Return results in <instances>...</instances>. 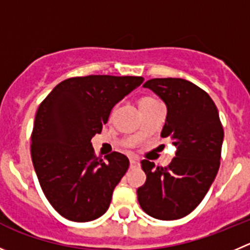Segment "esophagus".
Listing matches in <instances>:
<instances>
[{
  "label": "esophagus",
  "instance_id": "esophagus-1",
  "mask_svg": "<svg viewBox=\"0 0 250 250\" xmlns=\"http://www.w3.org/2000/svg\"><path fill=\"white\" fill-rule=\"evenodd\" d=\"M139 167H140L139 159L130 158V168H131V169H134V168H139Z\"/></svg>",
  "mask_w": 250,
  "mask_h": 250
}]
</instances>
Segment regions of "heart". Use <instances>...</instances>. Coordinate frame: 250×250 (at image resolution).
Listing matches in <instances>:
<instances>
[{"label":"heart","mask_w":250,"mask_h":250,"mask_svg":"<svg viewBox=\"0 0 250 250\" xmlns=\"http://www.w3.org/2000/svg\"><path fill=\"white\" fill-rule=\"evenodd\" d=\"M157 101H154L153 98H149V97H145V98L140 99V105H146V104H152L156 103Z\"/></svg>","instance_id":"b5f03b06"}]
</instances>
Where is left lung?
<instances>
[{
    "label": "left lung",
    "mask_w": 250,
    "mask_h": 250,
    "mask_svg": "<svg viewBox=\"0 0 250 250\" xmlns=\"http://www.w3.org/2000/svg\"><path fill=\"white\" fill-rule=\"evenodd\" d=\"M151 89L167 106L161 136L177 147L168 167L142 161L147 179L137 200L147 215L178 220L189 215L205 198L220 168L223 127L215 103L205 91L183 78H153Z\"/></svg>",
    "instance_id": "8db88e82"
}]
</instances>
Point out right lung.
<instances>
[{
  "mask_svg": "<svg viewBox=\"0 0 250 250\" xmlns=\"http://www.w3.org/2000/svg\"><path fill=\"white\" fill-rule=\"evenodd\" d=\"M144 82L135 76L92 75L59 83L37 111L32 161L45 196L65 218L88 222L110 205L114 188L129 168L125 154L94 156L92 137L111 109Z\"/></svg>",
  "mask_w": 250,
  "mask_h": 250,
  "instance_id": "add662e5",
  "label": "right lung"
}]
</instances>
